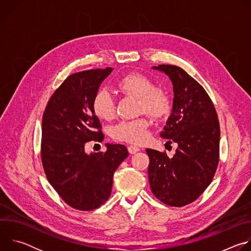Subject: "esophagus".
Wrapping results in <instances>:
<instances>
[{"mask_svg":"<svg viewBox=\"0 0 251 251\" xmlns=\"http://www.w3.org/2000/svg\"><path fill=\"white\" fill-rule=\"evenodd\" d=\"M128 151L130 154H136L137 152L140 151V148L137 147V146H133V145H130L128 146Z\"/></svg>","mask_w":251,"mask_h":251,"instance_id":"obj_1","label":"esophagus"}]
</instances>
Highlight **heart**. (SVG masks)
<instances>
[{"label":"heart","mask_w":251,"mask_h":251,"mask_svg":"<svg viewBox=\"0 0 251 251\" xmlns=\"http://www.w3.org/2000/svg\"><path fill=\"white\" fill-rule=\"evenodd\" d=\"M119 91L138 99L137 109L139 113H147L154 118L166 116L171 109V101L168 93L160 87L154 86L152 80L140 74L124 75L116 84ZM94 114L104 120H110L115 116V103L112 95L106 90H99L92 100ZM150 122L142 116L134 120L121 121L111 130L112 137L121 142L131 144H142L149 136Z\"/></svg>","instance_id":"heart-1"}]
</instances>
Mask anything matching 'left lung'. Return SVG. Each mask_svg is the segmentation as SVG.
I'll return each mask as SVG.
<instances>
[{"instance_id": "1", "label": "left lung", "mask_w": 251, "mask_h": 251, "mask_svg": "<svg viewBox=\"0 0 251 251\" xmlns=\"http://www.w3.org/2000/svg\"><path fill=\"white\" fill-rule=\"evenodd\" d=\"M153 69L167 75L173 84L172 114L160 136L177 148L173 158L146 150L148 178L158 200L180 207L196 201L212 181L220 160V123L206 91L183 68L160 64Z\"/></svg>"}]
</instances>
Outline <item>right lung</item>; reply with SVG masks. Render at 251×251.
Here are the masks:
<instances>
[{
	"label": "right lung",
	"instance_id": "1",
	"mask_svg": "<svg viewBox=\"0 0 251 251\" xmlns=\"http://www.w3.org/2000/svg\"><path fill=\"white\" fill-rule=\"evenodd\" d=\"M112 67L69 75L53 92L45 109L42 162L48 181L71 207L91 210L111 195L113 174L128 157L121 144H106L105 152L86 154L89 141L101 142V124L92 100Z\"/></svg>",
	"mask_w": 251,
	"mask_h": 251
}]
</instances>
